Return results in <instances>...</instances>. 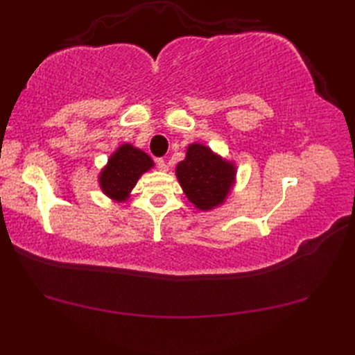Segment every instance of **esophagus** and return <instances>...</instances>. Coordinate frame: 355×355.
Listing matches in <instances>:
<instances>
[{
    "mask_svg": "<svg viewBox=\"0 0 355 355\" xmlns=\"http://www.w3.org/2000/svg\"><path fill=\"white\" fill-rule=\"evenodd\" d=\"M155 162H157V168L158 169L163 171V172L168 171V164H166V162L163 160V158H158V160H155Z\"/></svg>",
    "mask_w": 355,
    "mask_h": 355,
    "instance_id": "34e87169",
    "label": "esophagus"
}]
</instances>
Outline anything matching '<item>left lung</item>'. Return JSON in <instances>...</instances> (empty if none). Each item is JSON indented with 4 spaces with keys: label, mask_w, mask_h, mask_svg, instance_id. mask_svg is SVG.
I'll use <instances>...</instances> for the list:
<instances>
[{
    "label": "left lung",
    "mask_w": 355,
    "mask_h": 355,
    "mask_svg": "<svg viewBox=\"0 0 355 355\" xmlns=\"http://www.w3.org/2000/svg\"><path fill=\"white\" fill-rule=\"evenodd\" d=\"M175 175L184 195L202 212L224 205L235 186L236 166L201 143L187 146L183 162L177 164Z\"/></svg>",
    "instance_id": "left-lung-1"
}]
</instances>
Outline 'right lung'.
Segmentation results:
<instances>
[{"label": "right lung", "mask_w": 355, "mask_h": 355, "mask_svg": "<svg viewBox=\"0 0 355 355\" xmlns=\"http://www.w3.org/2000/svg\"><path fill=\"white\" fill-rule=\"evenodd\" d=\"M154 168V162L141 149L123 143L108 158L99 173V186L108 198L123 202L143 173Z\"/></svg>", "instance_id": "obj_1"}]
</instances>
